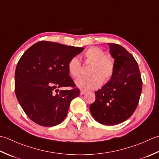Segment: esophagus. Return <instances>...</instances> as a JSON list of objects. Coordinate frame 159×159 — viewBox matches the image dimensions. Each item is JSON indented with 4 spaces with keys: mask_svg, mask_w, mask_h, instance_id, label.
I'll use <instances>...</instances> for the list:
<instances>
[{
    "mask_svg": "<svg viewBox=\"0 0 159 159\" xmlns=\"http://www.w3.org/2000/svg\"><path fill=\"white\" fill-rule=\"evenodd\" d=\"M86 92H87L86 91H84V90H80V95H83V94H85Z\"/></svg>",
    "mask_w": 159,
    "mask_h": 159,
    "instance_id": "obj_1",
    "label": "esophagus"
}]
</instances>
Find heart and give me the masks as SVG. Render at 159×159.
I'll return each mask as SVG.
<instances>
[{
	"mask_svg": "<svg viewBox=\"0 0 159 159\" xmlns=\"http://www.w3.org/2000/svg\"><path fill=\"white\" fill-rule=\"evenodd\" d=\"M84 58L87 61L91 62L90 76L79 77L75 80L78 88L89 90L98 88L103 81L112 76L114 71V60L110 55L105 54L104 51L97 47H92L84 53ZM68 71L71 76L78 77L81 71V65L77 57L71 58L67 64Z\"/></svg>",
	"mask_w": 159,
	"mask_h": 159,
	"instance_id": "1",
	"label": "heart"
}]
</instances>
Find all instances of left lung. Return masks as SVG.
<instances>
[{
  "instance_id": "left-lung-1",
  "label": "left lung",
  "mask_w": 159,
  "mask_h": 159,
  "mask_svg": "<svg viewBox=\"0 0 159 159\" xmlns=\"http://www.w3.org/2000/svg\"><path fill=\"white\" fill-rule=\"evenodd\" d=\"M114 59V71L105 85L95 92L89 110L94 119L105 125H117L128 119L137 107L142 80L137 62L120 45L108 43Z\"/></svg>"
}]
</instances>
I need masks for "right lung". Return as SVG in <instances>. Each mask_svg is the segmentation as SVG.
<instances>
[{"instance_id": "add662e5", "label": "right lung", "mask_w": 159, "mask_h": 159, "mask_svg": "<svg viewBox=\"0 0 159 159\" xmlns=\"http://www.w3.org/2000/svg\"><path fill=\"white\" fill-rule=\"evenodd\" d=\"M83 48L39 41L24 53L15 71V93L23 111L34 123L57 125L67 114L71 101L78 97L67 64ZM70 86V90L59 88Z\"/></svg>"}]
</instances>
